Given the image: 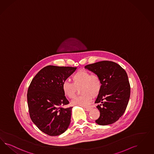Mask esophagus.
Masks as SVG:
<instances>
[{
  "instance_id": "1",
  "label": "esophagus",
  "mask_w": 154,
  "mask_h": 154,
  "mask_svg": "<svg viewBox=\"0 0 154 154\" xmlns=\"http://www.w3.org/2000/svg\"><path fill=\"white\" fill-rule=\"evenodd\" d=\"M91 107H86V108H85V110H86L87 112H89V111L91 110Z\"/></svg>"
}]
</instances>
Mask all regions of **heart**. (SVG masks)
Here are the masks:
<instances>
[{
    "label": "heart",
    "mask_w": 154,
    "mask_h": 154,
    "mask_svg": "<svg viewBox=\"0 0 154 154\" xmlns=\"http://www.w3.org/2000/svg\"><path fill=\"white\" fill-rule=\"evenodd\" d=\"M72 83L64 81L62 85V90L64 95L69 98H73L75 96L77 89H80L79 96L72 102L73 106L86 107L90 104L92 98L100 94L102 89V81L97 74H90V72L80 70L71 77Z\"/></svg>",
    "instance_id": "obj_1"
}]
</instances>
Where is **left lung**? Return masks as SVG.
Wrapping results in <instances>:
<instances>
[{
    "label": "left lung",
    "mask_w": 154,
    "mask_h": 154,
    "mask_svg": "<svg viewBox=\"0 0 154 154\" xmlns=\"http://www.w3.org/2000/svg\"><path fill=\"white\" fill-rule=\"evenodd\" d=\"M98 74L102 81V89L95 103L100 116L96 122L108 125L117 121L125 112L130 96V85L125 69L110 61H102L85 66Z\"/></svg>",
    "instance_id": "obj_1"
}]
</instances>
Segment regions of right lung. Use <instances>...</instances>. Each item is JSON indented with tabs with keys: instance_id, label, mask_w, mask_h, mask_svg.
I'll list each match as a JSON object with an SVG mask.
<instances>
[{
	"instance_id": "add662e5",
	"label": "right lung",
	"mask_w": 154,
	"mask_h": 154,
	"mask_svg": "<svg viewBox=\"0 0 154 154\" xmlns=\"http://www.w3.org/2000/svg\"><path fill=\"white\" fill-rule=\"evenodd\" d=\"M77 68L48 65L32 79L27 93L29 116L39 130L57 136L69 127L72 107L62 90V85Z\"/></svg>"
}]
</instances>
